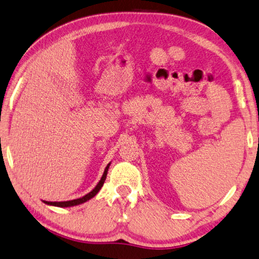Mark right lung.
<instances>
[{"label": "right lung", "instance_id": "obj_1", "mask_svg": "<svg viewBox=\"0 0 259 259\" xmlns=\"http://www.w3.org/2000/svg\"><path fill=\"white\" fill-rule=\"evenodd\" d=\"M109 166H110V162L108 163L107 166H106L105 171H104V174H102V176H101L100 181L98 182V184H97L96 187H94L93 190L90 191L88 195H85V196L80 197V198H77V199L67 200V202H47V200H44V203L47 204V205H52V206H57V207H71V206H76V205H79V204H83V203H85V202H88V200L93 198V197L96 196V195L98 194V192H99L101 187L104 186L105 180H106V176H107V171H108Z\"/></svg>", "mask_w": 259, "mask_h": 259}]
</instances>
